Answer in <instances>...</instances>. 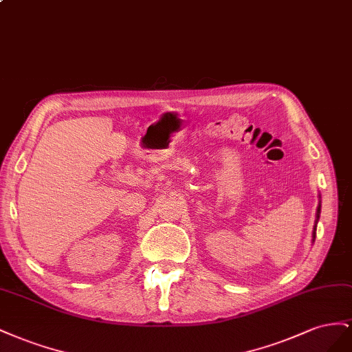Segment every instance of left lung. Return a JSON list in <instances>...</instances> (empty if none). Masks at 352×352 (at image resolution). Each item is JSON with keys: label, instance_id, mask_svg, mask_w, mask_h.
Here are the masks:
<instances>
[{"label": "left lung", "instance_id": "1", "mask_svg": "<svg viewBox=\"0 0 352 352\" xmlns=\"http://www.w3.org/2000/svg\"><path fill=\"white\" fill-rule=\"evenodd\" d=\"M320 209H321V205H318V208H317V221H318V218H320ZM317 221H316V227H317ZM316 227H314V233H313V237L316 239Z\"/></svg>", "mask_w": 352, "mask_h": 352}]
</instances>
